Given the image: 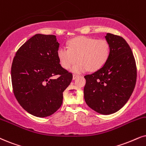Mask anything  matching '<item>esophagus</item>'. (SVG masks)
Returning <instances> with one entry per match:
<instances>
[{"label":"esophagus","mask_w":146,"mask_h":146,"mask_svg":"<svg viewBox=\"0 0 146 146\" xmlns=\"http://www.w3.org/2000/svg\"><path fill=\"white\" fill-rule=\"evenodd\" d=\"M77 77H78V75H73V80H75V79H76Z\"/></svg>","instance_id":"1"}]
</instances>
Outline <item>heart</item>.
<instances>
[{
  "label": "heart",
  "instance_id": "heart-1",
  "mask_svg": "<svg viewBox=\"0 0 146 146\" xmlns=\"http://www.w3.org/2000/svg\"><path fill=\"white\" fill-rule=\"evenodd\" d=\"M57 56L62 67L75 74H81L88 70L101 69L110 56V46L105 40L80 36L71 40L68 48L61 46L57 50Z\"/></svg>",
  "mask_w": 146,
  "mask_h": 146
}]
</instances>
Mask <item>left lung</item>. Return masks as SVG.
Here are the masks:
<instances>
[{
  "instance_id": "obj_1",
  "label": "left lung",
  "mask_w": 146,
  "mask_h": 146,
  "mask_svg": "<svg viewBox=\"0 0 146 146\" xmlns=\"http://www.w3.org/2000/svg\"><path fill=\"white\" fill-rule=\"evenodd\" d=\"M110 56L103 67L84 76V99L100 114L117 112L127 102L135 86L137 69L131 49L122 37L107 33Z\"/></svg>"
}]
</instances>
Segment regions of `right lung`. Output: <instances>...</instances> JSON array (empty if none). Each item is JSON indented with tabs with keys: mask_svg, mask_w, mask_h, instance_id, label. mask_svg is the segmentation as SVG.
Here are the masks:
<instances>
[{
	"mask_svg": "<svg viewBox=\"0 0 146 146\" xmlns=\"http://www.w3.org/2000/svg\"><path fill=\"white\" fill-rule=\"evenodd\" d=\"M54 35L36 34L17 51L11 67L15 96L29 114L38 117L52 115L60 108L63 92L73 75L60 64ZM58 74L57 79L52 77Z\"/></svg>",
	"mask_w": 146,
	"mask_h": 146,
	"instance_id": "add662e5",
	"label": "right lung"
}]
</instances>
